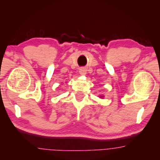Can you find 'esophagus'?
Returning a JSON list of instances; mask_svg holds the SVG:
<instances>
[{"instance_id":"esophagus-1","label":"esophagus","mask_w":160,"mask_h":160,"mask_svg":"<svg viewBox=\"0 0 160 160\" xmlns=\"http://www.w3.org/2000/svg\"><path fill=\"white\" fill-rule=\"evenodd\" d=\"M79 72H80V75H86V69L83 68H82L80 69Z\"/></svg>"}]
</instances>
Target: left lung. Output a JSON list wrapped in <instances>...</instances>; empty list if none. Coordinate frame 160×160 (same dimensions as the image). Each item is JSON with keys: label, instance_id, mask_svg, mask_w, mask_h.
I'll use <instances>...</instances> for the list:
<instances>
[{"label": "left lung", "instance_id": "8db88e82", "mask_svg": "<svg viewBox=\"0 0 160 160\" xmlns=\"http://www.w3.org/2000/svg\"><path fill=\"white\" fill-rule=\"evenodd\" d=\"M100 98H103V95H102V96H100Z\"/></svg>", "mask_w": 160, "mask_h": 160}]
</instances>
